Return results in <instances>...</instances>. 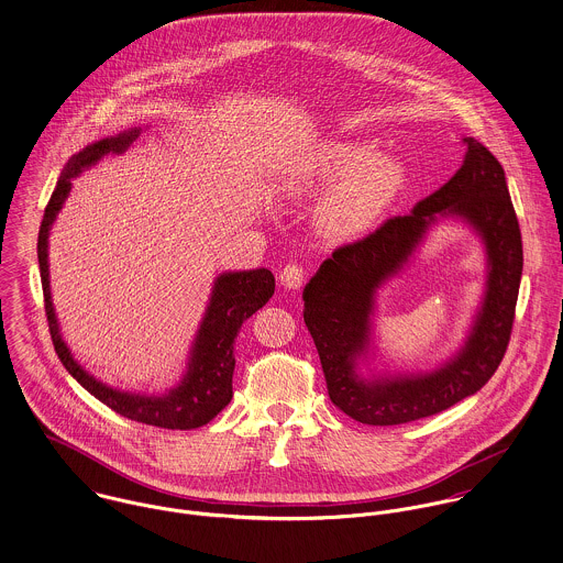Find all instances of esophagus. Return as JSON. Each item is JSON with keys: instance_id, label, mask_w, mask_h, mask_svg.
Returning a JSON list of instances; mask_svg holds the SVG:
<instances>
[{"instance_id": "1", "label": "esophagus", "mask_w": 563, "mask_h": 563, "mask_svg": "<svg viewBox=\"0 0 563 563\" xmlns=\"http://www.w3.org/2000/svg\"><path fill=\"white\" fill-rule=\"evenodd\" d=\"M278 280H280V285L287 287V289H300V287H302V280H305V269H302L300 265L289 263V265H285V267L280 269Z\"/></svg>"}]
</instances>
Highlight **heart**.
<instances>
[{
  "label": "heart",
  "instance_id": "1",
  "mask_svg": "<svg viewBox=\"0 0 563 563\" xmlns=\"http://www.w3.org/2000/svg\"><path fill=\"white\" fill-rule=\"evenodd\" d=\"M404 184V162L377 153L375 140L328 137L291 162L280 188L294 198L323 196L314 211L317 229L332 242H354L382 220Z\"/></svg>",
  "mask_w": 563,
  "mask_h": 563
}]
</instances>
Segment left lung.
Masks as SVG:
<instances>
[{
  "label": "left lung",
  "instance_id": "obj_1",
  "mask_svg": "<svg viewBox=\"0 0 563 563\" xmlns=\"http://www.w3.org/2000/svg\"><path fill=\"white\" fill-rule=\"evenodd\" d=\"M462 144L464 162L442 188L408 216L390 218L369 238L332 252L302 291L328 395L358 423L401 426L442 412L475 395L507 350L522 276L520 229L497 157L475 137H462ZM444 219L468 225L485 246L487 283L472 328L463 345L430 373H377L371 367L376 291Z\"/></svg>",
  "mask_w": 563,
  "mask_h": 563
}]
</instances>
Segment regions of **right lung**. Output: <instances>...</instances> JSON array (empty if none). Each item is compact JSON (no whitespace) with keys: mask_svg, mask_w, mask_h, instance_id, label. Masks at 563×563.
Segmentation results:
<instances>
[{"mask_svg":"<svg viewBox=\"0 0 563 563\" xmlns=\"http://www.w3.org/2000/svg\"><path fill=\"white\" fill-rule=\"evenodd\" d=\"M140 126H133L123 133L92 142L66 162L38 231V267L45 296V312L56 354L63 361L66 372L101 404L137 423L164 430H196L200 426H207L220 410H224L233 397V343L240 334L242 323L252 312L265 307L267 300L274 296V274L269 269L258 267L242 272H222L216 276L207 309L189 347L186 374L177 386L162 395L121 390L88 374L73 358L68 345L64 343L58 314L52 302L49 233L70 194V181L84 170L99 164L106 155L125 153L131 142L140 135Z\"/></svg>","mask_w":563,"mask_h":563,"instance_id":"add662e5","label":"right lung"}]
</instances>
